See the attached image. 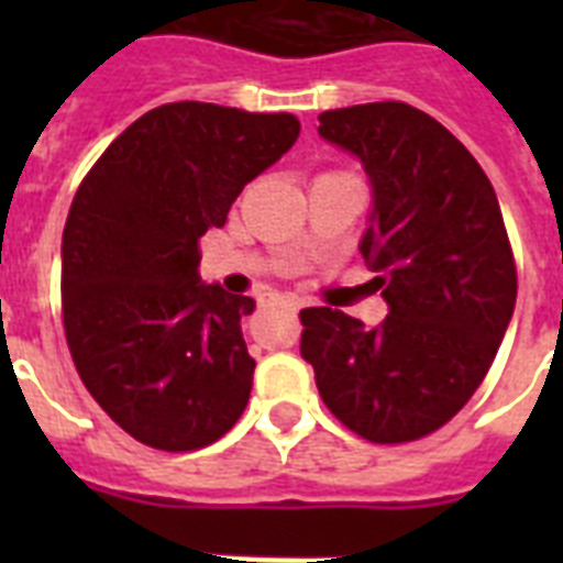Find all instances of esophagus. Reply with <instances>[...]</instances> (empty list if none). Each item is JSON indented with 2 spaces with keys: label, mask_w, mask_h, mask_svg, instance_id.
I'll return each mask as SVG.
<instances>
[{
  "label": "esophagus",
  "mask_w": 563,
  "mask_h": 563,
  "mask_svg": "<svg viewBox=\"0 0 563 563\" xmlns=\"http://www.w3.org/2000/svg\"><path fill=\"white\" fill-rule=\"evenodd\" d=\"M280 303H283V307H286V309H291V312H295V309L300 307V303H298V300H295V298H280Z\"/></svg>",
  "instance_id": "34e87169"
}]
</instances>
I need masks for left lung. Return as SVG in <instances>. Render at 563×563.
Returning <instances> with one entry per match:
<instances>
[{
    "mask_svg": "<svg viewBox=\"0 0 563 563\" xmlns=\"http://www.w3.org/2000/svg\"><path fill=\"white\" fill-rule=\"evenodd\" d=\"M318 134L374 187L362 256L388 300L368 330L342 309H300V356L321 400L374 444L432 435L479 388L508 330L517 265L497 192L438 119L406 101L324 110Z\"/></svg>",
    "mask_w": 563,
    "mask_h": 563,
    "instance_id": "obj_1",
    "label": "left lung"
}]
</instances>
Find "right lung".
<instances>
[{
	"mask_svg": "<svg viewBox=\"0 0 563 563\" xmlns=\"http://www.w3.org/2000/svg\"><path fill=\"white\" fill-rule=\"evenodd\" d=\"M298 134L291 113L172 101L84 175L60 247L66 344L92 400L140 444L201 450L245 411L256 362L239 321L254 300L203 286L198 239Z\"/></svg>",
	"mask_w": 563,
	"mask_h": 563,
	"instance_id": "obj_1",
	"label": "right lung"
}]
</instances>
